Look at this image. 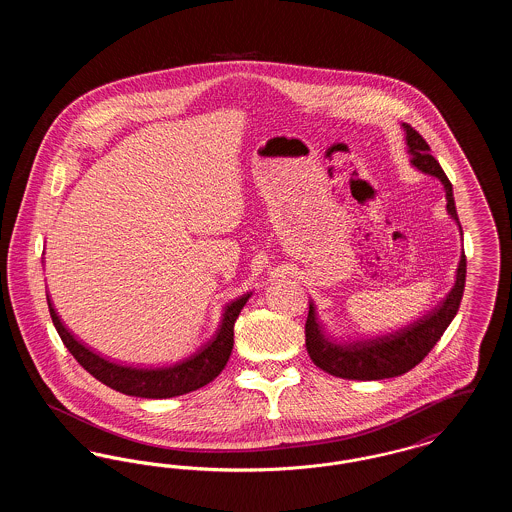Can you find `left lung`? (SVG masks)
Here are the masks:
<instances>
[{"label":"left lung","mask_w":512,"mask_h":512,"mask_svg":"<svg viewBox=\"0 0 512 512\" xmlns=\"http://www.w3.org/2000/svg\"><path fill=\"white\" fill-rule=\"evenodd\" d=\"M405 130L407 151L411 155V165L418 171L436 176L445 188L447 213L459 222L453 186L445 176L438 161L430 155V146L426 140L409 124H401ZM461 228V222H459ZM463 236V230H461ZM464 282H466V257L461 255L457 280L451 292L447 293L438 307L428 315L414 320L413 324L391 332L386 336L370 340L336 341L324 336L317 322L315 305L309 303V317L305 322V345L313 363L324 372L345 378V380H384L395 378L418 365L438 343L451 320L457 315L463 299Z\"/></svg>","instance_id":"1"}]
</instances>
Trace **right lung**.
Returning <instances> with one entry per match:
<instances>
[{"label":"right lung","instance_id":"add662e5","mask_svg":"<svg viewBox=\"0 0 512 512\" xmlns=\"http://www.w3.org/2000/svg\"><path fill=\"white\" fill-rule=\"evenodd\" d=\"M251 292L238 297L236 301L224 307L222 320L215 338L205 343L197 353L180 361L176 365L163 368H134V366L117 365L96 355L92 349L74 340L73 334L61 324L55 309L48 299L49 315L53 326L65 347L71 351L78 365L88 370L101 384L111 390L121 391L124 395L146 397V399H167L199 390L213 382L222 368L228 363L232 347H234V322L242 313Z\"/></svg>","mask_w":512,"mask_h":512}]
</instances>
